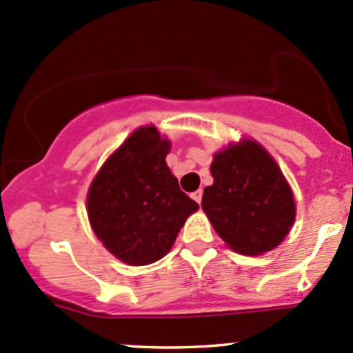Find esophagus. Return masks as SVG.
<instances>
[{"label":"esophagus","instance_id":"obj_1","mask_svg":"<svg viewBox=\"0 0 353 353\" xmlns=\"http://www.w3.org/2000/svg\"><path fill=\"white\" fill-rule=\"evenodd\" d=\"M191 197L196 201V203L201 204V199H203V189H197V191L192 192Z\"/></svg>","mask_w":353,"mask_h":353}]
</instances>
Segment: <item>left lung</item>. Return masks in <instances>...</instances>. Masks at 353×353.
Segmentation results:
<instances>
[{
  "mask_svg": "<svg viewBox=\"0 0 353 353\" xmlns=\"http://www.w3.org/2000/svg\"><path fill=\"white\" fill-rule=\"evenodd\" d=\"M214 183L204 189L203 211L224 243L239 254L274 250L295 221V199L268 150L245 139L214 154Z\"/></svg>",
  "mask_w": 353,
  "mask_h": 353,
  "instance_id": "8db88e82",
  "label": "left lung"
}]
</instances>
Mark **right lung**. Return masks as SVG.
<instances>
[{
    "label": "right lung",
    "instance_id": "right-lung-1",
    "mask_svg": "<svg viewBox=\"0 0 353 353\" xmlns=\"http://www.w3.org/2000/svg\"><path fill=\"white\" fill-rule=\"evenodd\" d=\"M170 142L139 127L107 159L87 194L90 226L120 261L144 266L169 253L199 204L181 191L165 164Z\"/></svg>",
    "mask_w": 353,
    "mask_h": 353
}]
</instances>
